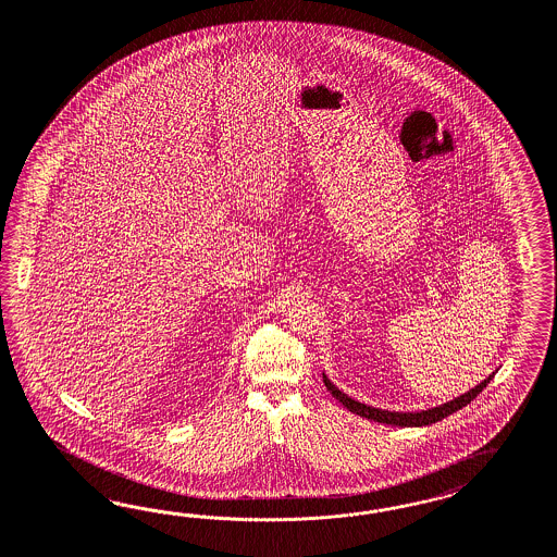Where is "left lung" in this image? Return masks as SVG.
<instances>
[{"mask_svg":"<svg viewBox=\"0 0 557 557\" xmlns=\"http://www.w3.org/2000/svg\"><path fill=\"white\" fill-rule=\"evenodd\" d=\"M492 377H494V373L488 375L484 382H480L475 388L466 392V394H461V396H457V398L445 403V405L435 406V408H429V410H417V412H394V410H382V408H373V406L357 403L351 396H347L345 392H341V389L326 377V373H322L324 386L329 388V392H331L347 410H351V412L363 417V419L384 422V424H392V426H424V424H433V422L441 421V419H445V417L457 412L459 408L470 405L473 398L488 386Z\"/></svg>","mask_w":557,"mask_h":557,"instance_id":"left-lung-1","label":"left lung"}]
</instances>
